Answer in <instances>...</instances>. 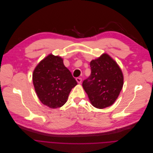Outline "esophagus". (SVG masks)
<instances>
[{
    "label": "esophagus",
    "instance_id": "esophagus-1",
    "mask_svg": "<svg viewBox=\"0 0 153 153\" xmlns=\"http://www.w3.org/2000/svg\"><path fill=\"white\" fill-rule=\"evenodd\" d=\"M76 81H77V82L78 83H81V81H82V79L81 78H76Z\"/></svg>",
    "mask_w": 153,
    "mask_h": 153
}]
</instances>
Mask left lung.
I'll use <instances>...</instances> for the list:
<instances>
[{"label": "left lung", "instance_id": "8db88e82", "mask_svg": "<svg viewBox=\"0 0 153 153\" xmlns=\"http://www.w3.org/2000/svg\"><path fill=\"white\" fill-rule=\"evenodd\" d=\"M91 74L82 82L88 98L96 108L111 105L117 98L124 84L121 69L108 54L103 53L90 63Z\"/></svg>", "mask_w": 153, "mask_h": 153}]
</instances>
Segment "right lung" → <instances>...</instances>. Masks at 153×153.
<instances>
[{
	"mask_svg": "<svg viewBox=\"0 0 153 153\" xmlns=\"http://www.w3.org/2000/svg\"><path fill=\"white\" fill-rule=\"evenodd\" d=\"M40 101L51 108L62 107L77 82L60 56L49 54L39 63L33 75Z\"/></svg>",
	"mask_w": 153,
	"mask_h": 153,
	"instance_id": "1",
	"label": "right lung"
}]
</instances>
